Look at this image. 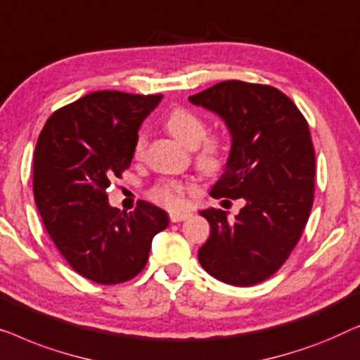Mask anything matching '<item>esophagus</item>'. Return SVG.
Returning <instances> with one entry per match:
<instances>
[{"mask_svg": "<svg viewBox=\"0 0 360 360\" xmlns=\"http://www.w3.org/2000/svg\"><path fill=\"white\" fill-rule=\"evenodd\" d=\"M191 217L189 212H171L169 214V220L173 221V224H178V221H184Z\"/></svg>", "mask_w": 360, "mask_h": 360, "instance_id": "esophagus-1", "label": "esophagus"}]
</instances>
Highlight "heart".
I'll list each match as a JSON object with an SVG mask.
<instances>
[{"label": "heart", "instance_id": "1", "mask_svg": "<svg viewBox=\"0 0 360 360\" xmlns=\"http://www.w3.org/2000/svg\"><path fill=\"white\" fill-rule=\"evenodd\" d=\"M166 129L173 134L182 143L194 148L195 160L202 169H219L225 160L226 143L220 134H205L207 125L204 119L194 110L187 108H176L166 117ZM146 139L143 134H139L134 141V156L140 158L145 153ZM191 191V186L181 181H163L151 187L150 197L156 204L179 209L184 205L186 194Z\"/></svg>", "mask_w": 360, "mask_h": 360}]
</instances>
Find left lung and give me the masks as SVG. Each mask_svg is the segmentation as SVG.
<instances>
[{
	"label": "left lung",
	"mask_w": 360,
	"mask_h": 360,
	"mask_svg": "<svg viewBox=\"0 0 360 360\" xmlns=\"http://www.w3.org/2000/svg\"><path fill=\"white\" fill-rule=\"evenodd\" d=\"M189 101L219 114L231 134L225 173L210 195L245 200L235 221L225 210L200 212L210 236L199 262L221 282L255 285L281 269L310 217L315 148L308 122L290 98L267 84L224 81Z\"/></svg>",
	"instance_id": "1"
}]
</instances>
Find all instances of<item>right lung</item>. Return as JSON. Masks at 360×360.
<instances>
[{
    "mask_svg": "<svg viewBox=\"0 0 360 360\" xmlns=\"http://www.w3.org/2000/svg\"><path fill=\"white\" fill-rule=\"evenodd\" d=\"M163 94L96 91L55 110L34 153V199L44 226L70 266L112 285L146 266L151 240L169 224L140 200L134 212L109 205L108 187L134 158L139 129Z\"/></svg>",
    "mask_w": 360,
    "mask_h": 360,
    "instance_id": "obj_1",
    "label": "right lung"
}]
</instances>
